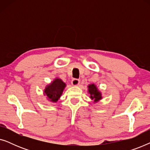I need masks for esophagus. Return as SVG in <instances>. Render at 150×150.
I'll return each instance as SVG.
<instances>
[{
	"label": "esophagus",
	"mask_w": 150,
	"mask_h": 150,
	"mask_svg": "<svg viewBox=\"0 0 150 150\" xmlns=\"http://www.w3.org/2000/svg\"><path fill=\"white\" fill-rule=\"evenodd\" d=\"M79 83H80V80L77 79H72V81H71V85L73 86L79 85Z\"/></svg>",
	"instance_id": "obj_1"
}]
</instances>
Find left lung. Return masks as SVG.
Listing matches in <instances>:
<instances>
[{
	"label": "left lung",
	"mask_w": 150,
	"mask_h": 150,
	"mask_svg": "<svg viewBox=\"0 0 150 150\" xmlns=\"http://www.w3.org/2000/svg\"><path fill=\"white\" fill-rule=\"evenodd\" d=\"M88 92L90 94V98L93 100L94 102H97L102 99V94L94 84L88 86Z\"/></svg>",
	"instance_id": "obj_1"
}]
</instances>
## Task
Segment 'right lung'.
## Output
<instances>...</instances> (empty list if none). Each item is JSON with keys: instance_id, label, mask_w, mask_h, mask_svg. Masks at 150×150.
Listing matches in <instances>:
<instances>
[{"instance_id": "obj_1", "label": "right lung", "mask_w": 150, "mask_h": 150, "mask_svg": "<svg viewBox=\"0 0 150 150\" xmlns=\"http://www.w3.org/2000/svg\"><path fill=\"white\" fill-rule=\"evenodd\" d=\"M66 84L60 79H55L50 84L47 85L44 89V95L50 102H57L62 95Z\"/></svg>"}]
</instances>
